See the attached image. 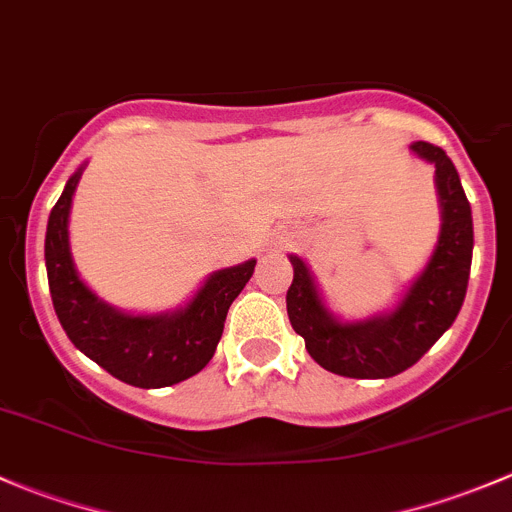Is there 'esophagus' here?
<instances>
[{"label":"esophagus","mask_w":512,"mask_h":512,"mask_svg":"<svg viewBox=\"0 0 512 512\" xmlns=\"http://www.w3.org/2000/svg\"><path fill=\"white\" fill-rule=\"evenodd\" d=\"M289 240H292V235H289V232H282V235H277V245H287Z\"/></svg>","instance_id":"obj_1"}]
</instances>
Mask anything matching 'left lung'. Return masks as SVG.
I'll list each match as a JSON object with an SVG mask.
<instances>
[{
  "instance_id": "1",
  "label": "left lung",
  "mask_w": 512,
  "mask_h": 512,
  "mask_svg": "<svg viewBox=\"0 0 512 512\" xmlns=\"http://www.w3.org/2000/svg\"><path fill=\"white\" fill-rule=\"evenodd\" d=\"M409 151L436 168L441 232L423 270L389 312L366 319H342L327 307L312 270L299 255L287 289L292 329L304 339L309 356L322 369L349 379H389L414 366L441 334L456 322L466 299L473 257L471 203L463 193L456 165L433 143L416 141Z\"/></svg>"
}]
</instances>
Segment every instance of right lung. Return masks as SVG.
<instances>
[{
	"label": "right lung",
	"instance_id": "obj_1",
	"mask_svg": "<svg viewBox=\"0 0 512 512\" xmlns=\"http://www.w3.org/2000/svg\"><path fill=\"white\" fill-rule=\"evenodd\" d=\"M86 163L66 180L49 215L44 242L51 302L66 337L101 369L138 389H163L198 374L218 349L225 317L257 260L215 270L183 307L138 314L101 299L81 280L71 257L69 215Z\"/></svg>",
	"mask_w": 512,
	"mask_h": 512
}]
</instances>
